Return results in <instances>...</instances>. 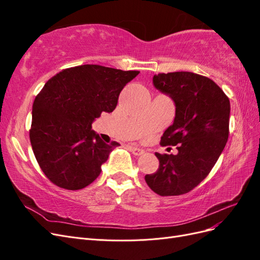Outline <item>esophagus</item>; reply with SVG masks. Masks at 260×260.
<instances>
[{"label":"esophagus","mask_w":260,"mask_h":260,"mask_svg":"<svg viewBox=\"0 0 260 260\" xmlns=\"http://www.w3.org/2000/svg\"><path fill=\"white\" fill-rule=\"evenodd\" d=\"M130 151L132 152L133 155H136V156H140V155L144 154V149L137 147V146H130Z\"/></svg>","instance_id":"1"}]
</instances>
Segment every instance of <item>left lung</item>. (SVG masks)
Wrapping results in <instances>:
<instances>
[{"label":"left lung","mask_w":260,"mask_h":260,"mask_svg":"<svg viewBox=\"0 0 260 260\" xmlns=\"http://www.w3.org/2000/svg\"><path fill=\"white\" fill-rule=\"evenodd\" d=\"M153 83L175 102V120L160 144L177 146L178 154L155 153L159 167L145 181L161 196L182 195L208 176L222 153L229 137L230 101L209 78L190 72L155 75Z\"/></svg>","instance_id":"1"}]
</instances>
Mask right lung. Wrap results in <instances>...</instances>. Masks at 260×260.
Masks as SVG:
<instances>
[{"mask_svg": "<svg viewBox=\"0 0 260 260\" xmlns=\"http://www.w3.org/2000/svg\"><path fill=\"white\" fill-rule=\"evenodd\" d=\"M140 72L81 65L52 77L36 96L29 132L37 161L52 183L80 190L92 183L119 143L107 144L91 124L112 113L124 85Z\"/></svg>", "mask_w": 260, "mask_h": 260, "instance_id": "1", "label": "right lung"}]
</instances>
